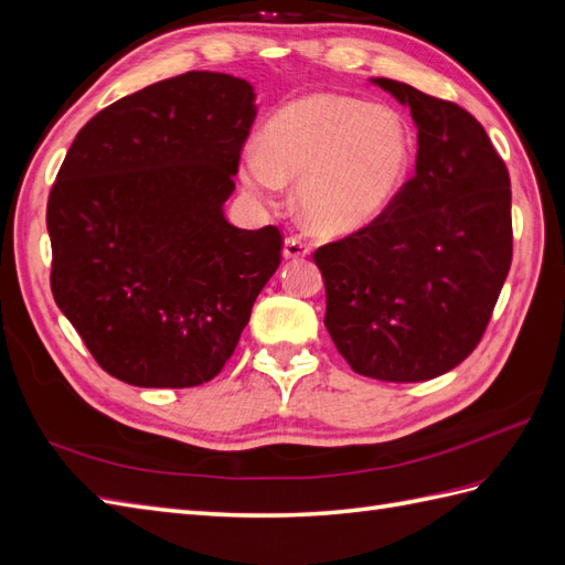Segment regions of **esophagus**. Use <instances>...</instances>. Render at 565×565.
<instances>
[{
    "label": "esophagus",
    "mask_w": 565,
    "mask_h": 565,
    "mask_svg": "<svg viewBox=\"0 0 565 565\" xmlns=\"http://www.w3.org/2000/svg\"><path fill=\"white\" fill-rule=\"evenodd\" d=\"M310 253V245L303 243L300 238H286L284 241V250L281 255L286 259H298V257H306Z\"/></svg>",
    "instance_id": "34e87169"
}]
</instances>
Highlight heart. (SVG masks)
<instances>
[{
  "instance_id": "1",
  "label": "heart",
  "mask_w": 565,
  "mask_h": 565,
  "mask_svg": "<svg viewBox=\"0 0 565 565\" xmlns=\"http://www.w3.org/2000/svg\"><path fill=\"white\" fill-rule=\"evenodd\" d=\"M414 161V135L390 105L334 94L298 98L271 117L265 143L241 163L245 190L277 200L298 182V212L327 238H344L397 202Z\"/></svg>"
}]
</instances>
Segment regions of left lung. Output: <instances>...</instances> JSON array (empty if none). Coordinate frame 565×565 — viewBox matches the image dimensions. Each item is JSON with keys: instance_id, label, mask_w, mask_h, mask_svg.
<instances>
[{"instance_id": "1", "label": "left lung", "mask_w": 565, "mask_h": 565, "mask_svg": "<svg viewBox=\"0 0 565 565\" xmlns=\"http://www.w3.org/2000/svg\"><path fill=\"white\" fill-rule=\"evenodd\" d=\"M371 84L409 108L416 173L373 226L315 253L324 327L356 373L422 383L460 365L491 320L513 259L510 178L460 105Z\"/></svg>"}]
</instances>
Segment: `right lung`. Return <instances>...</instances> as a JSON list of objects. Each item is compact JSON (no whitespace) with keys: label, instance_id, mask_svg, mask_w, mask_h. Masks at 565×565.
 I'll list each match as a JSON object with an SVG mask.
<instances>
[{"label":"right lung","instance_id":"obj_1","mask_svg":"<svg viewBox=\"0 0 565 565\" xmlns=\"http://www.w3.org/2000/svg\"><path fill=\"white\" fill-rule=\"evenodd\" d=\"M255 88L188 72L78 129L47 200L50 286L103 371L135 387L221 373L281 257V233L223 214Z\"/></svg>","mask_w":565,"mask_h":565}]
</instances>
